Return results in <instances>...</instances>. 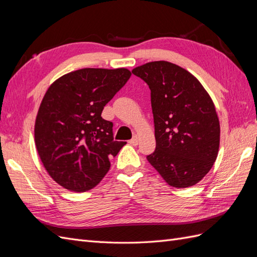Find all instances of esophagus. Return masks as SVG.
<instances>
[{
  "instance_id": "esophagus-1",
  "label": "esophagus",
  "mask_w": 257,
  "mask_h": 257,
  "mask_svg": "<svg viewBox=\"0 0 257 257\" xmlns=\"http://www.w3.org/2000/svg\"><path fill=\"white\" fill-rule=\"evenodd\" d=\"M131 145H133V146H137L138 145V137L137 136H134L133 138L131 139V141L128 142Z\"/></svg>"
}]
</instances>
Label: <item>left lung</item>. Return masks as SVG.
Segmentation results:
<instances>
[{"mask_svg":"<svg viewBox=\"0 0 257 257\" xmlns=\"http://www.w3.org/2000/svg\"><path fill=\"white\" fill-rule=\"evenodd\" d=\"M151 90L157 147L147 160L175 188L199 182L220 146V122L211 97L184 68L154 61L132 71Z\"/></svg>","mask_w":257,"mask_h":257,"instance_id":"1","label":"left lung"}]
</instances>
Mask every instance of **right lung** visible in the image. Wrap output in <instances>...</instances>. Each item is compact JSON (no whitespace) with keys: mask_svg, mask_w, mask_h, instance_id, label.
Wrapping results in <instances>:
<instances>
[{"mask_svg":"<svg viewBox=\"0 0 257 257\" xmlns=\"http://www.w3.org/2000/svg\"><path fill=\"white\" fill-rule=\"evenodd\" d=\"M131 75L126 68H82L60 77L46 92L35 122L36 149L63 188H94L126 144L113 141V124L102 112Z\"/></svg>","mask_w":257,"mask_h":257,"instance_id":"add662e5","label":"right lung"}]
</instances>
